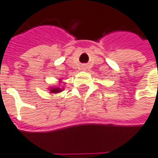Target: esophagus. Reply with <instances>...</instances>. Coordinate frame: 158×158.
<instances>
[{
  "label": "esophagus",
  "instance_id": "esophagus-1",
  "mask_svg": "<svg viewBox=\"0 0 158 158\" xmlns=\"http://www.w3.org/2000/svg\"><path fill=\"white\" fill-rule=\"evenodd\" d=\"M85 69H86L85 67H83V68H82V70H85Z\"/></svg>",
  "mask_w": 158,
  "mask_h": 158
}]
</instances>
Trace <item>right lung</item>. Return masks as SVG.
Segmentation results:
<instances>
[{"instance_id":"obj_1","label":"right lung","mask_w":158,"mask_h":158,"mask_svg":"<svg viewBox=\"0 0 158 158\" xmlns=\"http://www.w3.org/2000/svg\"><path fill=\"white\" fill-rule=\"evenodd\" d=\"M60 83L62 82V79H60V81H59ZM48 90H49V93L50 94H58V93H61L63 90H64V88H60L58 86H50L49 88H48Z\"/></svg>"}]
</instances>
